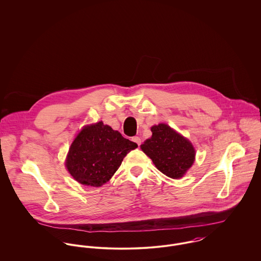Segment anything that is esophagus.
<instances>
[{
	"mask_svg": "<svg viewBox=\"0 0 261 261\" xmlns=\"http://www.w3.org/2000/svg\"><path fill=\"white\" fill-rule=\"evenodd\" d=\"M132 141H134L138 146H140V144H141V139H140V137H138V136H134V137L132 138Z\"/></svg>",
	"mask_w": 261,
	"mask_h": 261,
	"instance_id": "esophagus-1",
	"label": "esophagus"
}]
</instances>
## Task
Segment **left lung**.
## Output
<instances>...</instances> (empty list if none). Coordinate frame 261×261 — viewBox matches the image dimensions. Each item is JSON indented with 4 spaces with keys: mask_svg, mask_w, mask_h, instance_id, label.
<instances>
[{
    "mask_svg": "<svg viewBox=\"0 0 261 261\" xmlns=\"http://www.w3.org/2000/svg\"><path fill=\"white\" fill-rule=\"evenodd\" d=\"M151 131L152 137L141 145L142 151L162 173L173 179L182 177L195 159L192 144L166 124L155 125Z\"/></svg>",
    "mask_w": 261,
    "mask_h": 261,
    "instance_id": "8db88e82",
    "label": "left lung"
}]
</instances>
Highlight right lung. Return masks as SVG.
I'll use <instances>...</instances> for the list:
<instances>
[{
  "label": "right lung",
  "mask_w": 261,
  "mask_h": 261,
  "mask_svg": "<svg viewBox=\"0 0 261 261\" xmlns=\"http://www.w3.org/2000/svg\"><path fill=\"white\" fill-rule=\"evenodd\" d=\"M137 147L101 121L77 135L69 149L66 166L79 183L99 187L110 180L127 153Z\"/></svg>",
  "instance_id": "obj_1"
}]
</instances>
